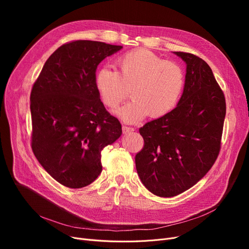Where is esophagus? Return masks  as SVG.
I'll return each mask as SVG.
<instances>
[{"mask_svg":"<svg viewBox=\"0 0 249 249\" xmlns=\"http://www.w3.org/2000/svg\"><path fill=\"white\" fill-rule=\"evenodd\" d=\"M122 131L124 134H127V133H131L134 131V128L132 127H128V126H123L122 127Z\"/></svg>","mask_w":249,"mask_h":249,"instance_id":"1","label":"esophagus"}]
</instances>
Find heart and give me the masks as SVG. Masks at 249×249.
<instances>
[{
	"instance_id": "b5f03b06",
	"label": "heart",
	"mask_w": 249,
	"mask_h": 249,
	"mask_svg": "<svg viewBox=\"0 0 249 249\" xmlns=\"http://www.w3.org/2000/svg\"><path fill=\"white\" fill-rule=\"evenodd\" d=\"M117 71L102 68L95 75V87L105 106L116 109L127 97L132 100L117 111L128 123L146 116L160 118L171 112L184 88V73L175 62L164 61L147 49H136L116 60Z\"/></svg>"
}]
</instances>
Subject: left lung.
<instances>
[{
	"mask_svg": "<svg viewBox=\"0 0 249 249\" xmlns=\"http://www.w3.org/2000/svg\"><path fill=\"white\" fill-rule=\"evenodd\" d=\"M186 62L182 95L177 107L139 129L144 147L135 156L144 187L169 198L192 188L218 158L226 114L224 94L202 58L174 52Z\"/></svg>",
	"mask_w": 249,
	"mask_h": 249,
	"instance_id": "8db88e82",
	"label": "left lung"
}]
</instances>
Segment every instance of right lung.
<instances>
[{
	"label": "right lung",
	"instance_id": "obj_1",
	"mask_svg": "<svg viewBox=\"0 0 249 249\" xmlns=\"http://www.w3.org/2000/svg\"><path fill=\"white\" fill-rule=\"evenodd\" d=\"M123 47L77 40L46 60L30 96L32 150L59 184L80 189L101 174V151L122 134L95 87L98 65Z\"/></svg>",
	"mask_w": 249,
	"mask_h": 249
}]
</instances>
